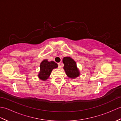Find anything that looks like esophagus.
<instances>
[{
  "label": "esophagus",
  "mask_w": 121,
  "mask_h": 121,
  "mask_svg": "<svg viewBox=\"0 0 121 121\" xmlns=\"http://www.w3.org/2000/svg\"><path fill=\"white\" fill-rule=\"evenodd\" d=\"M58 67H59V68H61V63H58Z\"/></svg>",
  "instance_id": "obj_1"
}]
</instances>
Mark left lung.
Listing matches in <instances>:
<instances>
[{
  "label": "left lung",
  "instance_id": "obj_1",
  "mask_svg": "<svg viewBox=\"0 0 121 121\" xmlns=\"http://www.w3.org/2000/svg\"><path fill=\"white\" fill-rule=\"evenodd\" d=\"M62 61L65 65L63 69L68 78L75 79L80 75V72L77 67L76 63L72 58L65 56L63 58Z\"/></svg>",
  "mask_w": 121,
  "mask_h": 121
}]
</instances>
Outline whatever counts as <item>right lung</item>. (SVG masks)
<instances>
[{
    "mask_svg": "<svg viewBox=\"0 0 121 121\" xmlns=\"http://www.w3.org/2000/svg\"><path fill=\"white\" fill-rule=\"evenodd\" d=\"M58 66L57 64L54 61H48L47 59H45L40 64V71L37 75L38 78L42 81H46L53 69L57 68Z\"/></svg>",
    "mask_w": 121,
    "mask_h": 121,
    "instance_id": "right-lung-1",
    "label": "right lung"
}]
</instances>
